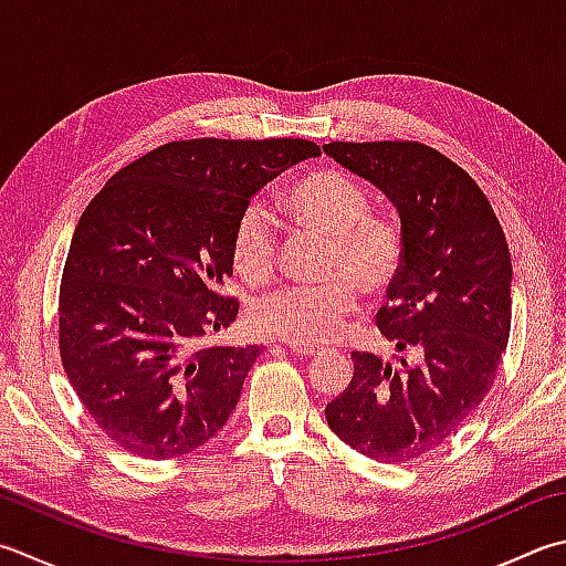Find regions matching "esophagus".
<instances>
[{
    "instance_id": "obj_1",
    "label": "esophagus",
    "mask_w": 566,
    "mask_h": 566,
    "mask_svg": "<svg viewBox=\"0 0 566 566\" xmlns=\"http://www.w3.org/2000/svg\"><path fill=\"white\" fill-rule=\"evenodd\" d=\"M287 347H291V352H293V355H297V357H317V355H323V352H319L317 347H307V345L291 343Z\"/></svg>"
}]
</instances>
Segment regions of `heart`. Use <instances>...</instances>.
I'll return each instance as SVG.
<instances>
[{
  "label": "heart",
  "mask_w": 566,
  "mask_h": 566,
  "mask_svg": "<svg viewBox=\"0 0 566 566\" xmlns=\"http://www.w3.org/2000/svg\"><path fill=\"white\" fill-rule=\"evenodd\" d=\"M283 209L295 227L329 239L325 279L319 287L287 285L255 301L251 327L263 337L295 345H327L355 313L357 293L377 297L399 279L403 263L401 233L371 214V199L355 177L339 169H315L285 189ZM233 269L249 283H263L275 265L271 214L251 205L231 237ZM353 284L349 286L348 283Z\"/></svg>",
  "instance_id": "heart-1"
}]
</instances>
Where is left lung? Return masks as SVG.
Returning a JSON list of instances; mask_svg holds the SVG:
<instances>
[{
  "mask_svg": "<svg viewBox=\"0 0 566 566\" xmlns=\"http://www.w3.org/2000/svg\"><path fill=\"white\" fill-rule=\"evenodd\" d=\"M401 221L403 263L377 327L399 365L355 352L347 389L325 407L339 441L381 463L436 449L485 399L507 347L513 263L493 207L465 169L421 143H329Z\"/></svg>",
  "mask_w": 566,
  "mask_h": 566,
  "instance_id": "1",
  "label": "left lung"
}]
</instances>
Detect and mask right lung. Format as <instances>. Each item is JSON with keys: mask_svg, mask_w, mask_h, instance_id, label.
Wrapping results in <instances>:
<instances>
[{"mask_svg": "<svg viewBox=\"0 0 566 566\" xmlns=\"http://www.w3.org/2000/svg\"><path fill=\"white\" fill-rule=\"evenodd\" d=\"M307 140L167 143L115 172L73 231L59 293L63 369L135 455L207 443L237 409L259 345L201 347L239 315L231 237L251 197L317 157Z\"/></svg>", "mask_w": 566, "mask_h": 566, "instance_id": "right-lung-1", "label": "right lung"}]
</instances>
